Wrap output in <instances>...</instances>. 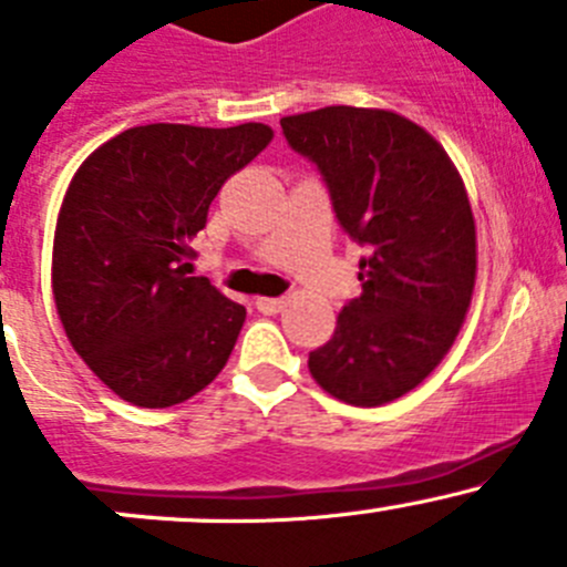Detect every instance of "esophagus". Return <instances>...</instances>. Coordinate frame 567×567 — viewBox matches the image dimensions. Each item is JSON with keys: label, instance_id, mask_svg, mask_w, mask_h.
<instances>
[{"label": "esophagus", "instance_id": "esophagus-1", "mask_svg": "<svg viewBox=\"0 0 567 567\" xmlns=\"http://www.w3.org/2000/svg\"><path fill=\"white\" fill-rule=\"evenodd\" d=\"M285 305H288V301L271 299V296H260V299H257V310L266 312V316H277V312L285 310Z\"/></svg>", "mask_w": 567, "mask_h": 567}]
</instances>
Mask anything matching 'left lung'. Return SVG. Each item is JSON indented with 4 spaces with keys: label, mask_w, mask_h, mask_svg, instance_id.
I'll return each mask as SVG.
<instances>
[{
    "label": "left lung",
    "mask_w": 567,
    "mask_h": 567,
    "mask_svg": "<svg viewBox=\"0 0 567 567\" xmlns=\"http://www.w3.org/2000/svg\"><path fill=\"white\" fill-rule=\"evenodd\" d=\"M318 164L348 236L370 247L310 373L342 403H392L442 364L477 279V230L461 173L422 125L390 109L323 106L279 120Z\"/></svg>",
    "instance_id": "1"
}]
</instances>
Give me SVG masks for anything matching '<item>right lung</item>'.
<instances>
[{
	"mask_svg": "<svg viewBox=\"0 0 567 567\" xmlns=\"http://www.w3.org/2000/svg\"><path fill=\"white\" fill-rule=\"evenodd\" d=\"M262 123L136 125L68 183L51 290L73 351L125 403L167 409L230 359L247 310L192 277V241L230 175L268 147Z\"/></svg>",
	"mask_w": 567,
	"mask_h": 567,
	"instance_id": "obj_1",
	"label": "right lung"
}]
</instances>
